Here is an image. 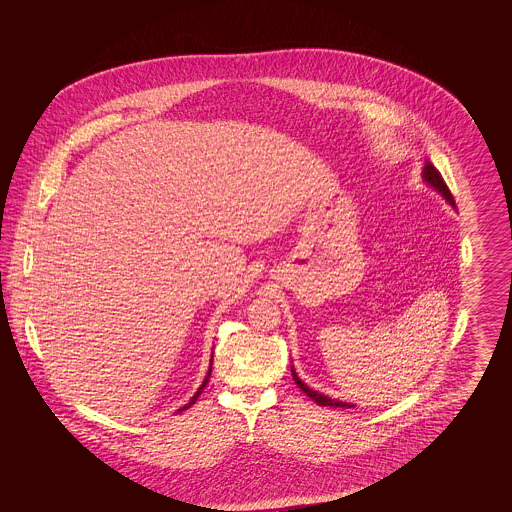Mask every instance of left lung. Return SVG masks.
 <instances>
[{
	"label": "left lung",
	"mask_w": 512,
	"mask_h": 512,
	"mask_svg": "<svg viewBox=\"0 0 512 512\" xmlns=\"http://www.w3.org/2000/svg\"><path fill=\"white\" fill-rule=\"evenodd\" d=\"M422 178H424V182L426 184H430L436 192L443 195L445 197V201H449V205L451 207H455V199H453V195L449 192V188H447V184H445V180L441 178V174H439L438 169L432 165V163H426L424 165V171H422ZM292 376L293 382L297 384V388L301 391H305L317 405L320 407H340V409H351L353 405L351 403H343V401H338V399H332V397H328V395H322V393H318V391L311 390L305 382H301V378L297 376V372L293 370L292 366Z\"/></svg>",
	"instance_id": "1"
}]
</instances>
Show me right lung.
Returning <instances> with one entry per match:
<instances>
[{"instance_id": "right-lung-1", "label": "right lung", "mask_w": 512, "mask_h": 512, "mask_svg": "<svg viewBox=\"0 0 512 512\" xmlns=\"http://www.w3.org/2000/svg\"><path fill=\"white\" fill-rule=\"evenodd\" d=\"M211 366H213V357H211ZM211 366H209V372H207V376H205V380H203V384H201V386H199V390L195 391L194 397H192V399H190V403H186V405H184V407H182V409H178V413H180V411H186V409H190V407H192V405H194L195 401H197V397H199V395H201V391L205 390V386H207V382H209V378H211Z\"/></svg>"}]
</instances>
